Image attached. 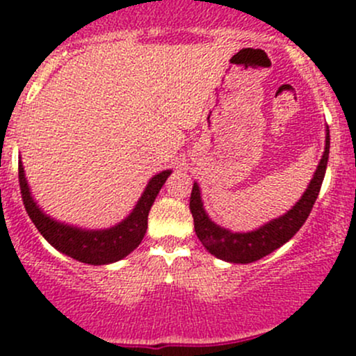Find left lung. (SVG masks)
<instances>
[{
  "instance_id": "left-lung-1",
  "label": "left lung",
  "mask_w": 356,
  "mask_h": 356,
  "mask_svg": "<svg viewBox=\"0 0 356 356\" xmlns=\"http://www.w3.org/2000/svg\"><path fill=\"white\" fill-rule=\"evenodd\" d=\"M326 144L325 152L320 164L316 167L313 179L309 181L308 189L303 192L301 199L288 212H284L280 218L269 220L264 226L257 227L249 232H232L226 227H220L214 220H211L204 209L201 189L199 184L194 182L191 192V212L194 218V229L202 246L211 252L212 256L227 263L248 264L252 261L261 259L268 256L269 252L276 251L277 248L288 243L293 236L300 231L305 220L308 219L309 212L313 209V204L320 194L323 179H325L326 164H328L330 155V130L326 127Z\"/></svg>"
}]
</instances>
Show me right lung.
Wrapping results in <instances>:
<instances>
[{"mask_svg": "<svg viewBox=\"0 0 356 356\" xmlns=\"http://www.w3.org/2000/svg\"><path fill=\"white\" fill-rule=\"evenodd\" d=\"M170 174L172 170H162L154 175L147 184L145 191L142 192L136 207L122 222L108 229H81V227L60 222L44 214L31 195L30 186L24 177L23 162H18L19 189H22L24 209L33 220L36 229L60 252L80 263L93 264V266L124 259L142 243L147 231V218H149L150 207Z\"/></svg>", "mask_w": 356, "mask_h": 356, "instance_id": "right-lung-1", "label": "right lung"}]
</instances>
